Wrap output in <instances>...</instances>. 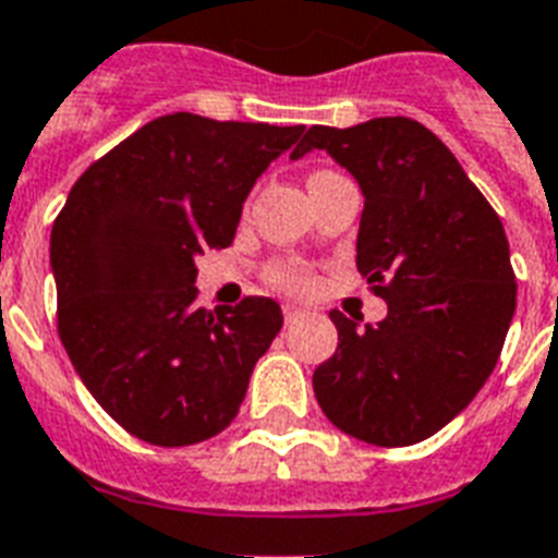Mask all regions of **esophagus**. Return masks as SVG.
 <instances>
[{"label": "esophagus", "mask_w": 558, "mask_h": 558, "mask_svg": "<svg viewBox=\"0 0 558 558\" xmlns=\"http://www.w3.org/2000/svg\"><path fill=\"white\" fill-rule=\"evenodd\" d=\"M282 314H284V320L291 324V320H296V317H303L305 308H300V305H296V303H284L282 305Z\"/></svg>", "instance_id": "1"}]
</instances>
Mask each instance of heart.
<instances>
[{"label": "heart", "mask_w": 558, "mask_h": 558, "mask_svg": "<svg viewBox=\"0 0 558 558\" xmlns=\"http://www.w3.org/2000/svg\"><path fill=\"white\" fill-rule=\"evenodd\" d=\"M274 279H276V284H282V288H294V291H303V288H308V284H312V276H308V270L296 267V264L276 267Z\"/></svg>", "instance_id": "1"}]
</instances>
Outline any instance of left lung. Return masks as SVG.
Wrapping results in <instances>:
<instances>
[{"label":"left lung","instance_id":"left-lung-1","mask_svg":"<svg viewBox=\"0 0 558 558\" xmlns=\"http://www.w3.org/2000/svg\"><path fill=\"white\" fill-rule=\"evenodd\" d=\"M326 149L364 194L355 267L388 303L359 329L332 312L338 350L314 397L341 433L376 447L435 435L471 403L500 359L514 314L502 223L456 155L409 117L312 125L291 158Z\"/></svg>","mask_w":558,"mask_h":558}]
</instances>
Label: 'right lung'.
I'll return each mask as SVG.
<instances>
[{"instance_id": "1", "label": "right lung", "mask_w": 558, "mask_h": 558, "mask_svg": "<svg viewBox=\"0 0 558 558\" xmlns=\"http://www.w3.org/2000/svg\"><path fill=\"white\" fill-rule=\"evenodd\" d=\"M305 125L175 111L78 175L52 226L58 335L125 433L187 447L223 433L282 329L270 296L196 308L203 250L232 244L255 179Z\"/></svg>"}]
</instances>
